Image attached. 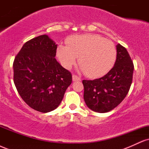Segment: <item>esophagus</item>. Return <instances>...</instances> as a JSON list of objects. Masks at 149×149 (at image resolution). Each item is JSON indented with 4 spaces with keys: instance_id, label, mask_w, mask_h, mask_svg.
Here are the masks:
<instances>
[{
    "instance_id": "obj_1",
    "label": "esophagus",
    "mask_w": 149,
    "mask_h": 149,
    "mask_svg": "<svg viewBox=\"0 0 149 149\" xmlns=\"http://www.w3.org/2000/svg\"><path fill=\"white\" fill-rule=\"evenodd\" d=\"M72 80H73V81H80V78L78 76H76V75H73V76H72Z\"/></svg>"
}]
</instances>
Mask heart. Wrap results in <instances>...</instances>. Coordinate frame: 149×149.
Here are the masks:
<instances>
[{
    "label": "heart",
    "mask_w": 149,
    "mask_h": 149,
    "mask_svg": "<svg viewBox=\"0 0 149 149\" xmlns=\"http://www.w3.org/2000/svg\"><path fill=\"white\" fill-rule=\"evenodd\" d=\"M68 46L59 45L57 55L63 66L69 69L76 62L90 78L106 74L113 66L116 59L114 43L97 34L73 36L68 40Z\"/></svg>",
    "instance_id": "1"
}]
</instances>
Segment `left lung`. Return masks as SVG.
I'll list each match as a JSON object with an SVG mask.
<instances>
[{
    "label": "left lung",
    "instance_id": "8db88e82",
    "mask_svg": "<svg viewBox=\"0 0 149 149\" xmlns=\"http://www.w3.org/2000/svg\"><path fill=\"white\" fill-rule=\"evenodd\" d=\"M117 55L114 66L102 78L83 80L85 102L93 111L107 113L122 102L132 82L134 64L123 46L116 45Z\"/></svg>",
    "mask_w": 149,
    "mask_h": 149
}]
</instances>
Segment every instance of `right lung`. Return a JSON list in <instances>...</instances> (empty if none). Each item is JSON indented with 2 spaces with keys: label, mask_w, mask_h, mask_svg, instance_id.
Instances as JSON below:
<instances>
[{
  "label": "right lung",
  "mask_w": 149,
  "mask_h": 149,
  "mask_svg": "<svg viewBox=\"0 0 149 149\" xmlns=\"http://www.w3.org/2000/svg\"><path fill=\"white\" fill-rule=\"evenodd\" d=\"M57 45L47 35L24 44L13 63L14 83L26 104L50 112L60 104L72 76L55 59Z\"/></svg>",
  "instance_id": "1"
}]
</instances>
